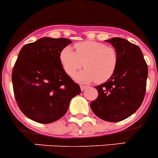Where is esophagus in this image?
Here are the masks:
<instances>
[{
    "label": "esophagus",
    "instance_id": "34e87169",
    "mask_svg": "<svg viewBox=\"0 0 158 158\" xmlns=\"http://www.w3.org/2000/svg\"><path fill=\"white\" fill-rule=\"evenodd\" d=\"M87 87L88 86H86V85H80V88H81V90H82V91H84V90H85Z\"/></svg>",
    "mask_w": 158,
    "mask_h": 158
}]
</instances>
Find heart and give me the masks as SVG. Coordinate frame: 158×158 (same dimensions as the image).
Segmentation results:
<instances>
[{"mask_svg": "<svg viewBox=\"0 0 158 158\" xmlns=\"http://www.w3.org/2000/svg\"><path fill=\"white\" fill-rule=\"evenodd\" d=\"M76 52L70 46L64 47L59 54L62 68L72 76L82 66L83 71L75 76L76 80L97 83L106 82L114 74L118 64L116 50L94 41H84L75 45Z\"/></svg>", "mask_w": 158, "mask_h": 158, "instance_id": "1", "label": "heart"}]
</instances>
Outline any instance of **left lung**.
<instances>
[{"label": "left lung", "mask_w": 158, "mask_h": 158, "mask_svg": "<svg viewBox=\"0 0 158 158\" xmlns=\"http://www.w3.org/2000/svg\"><path fill=\"white\" fill-rule=\"evenodd\" d=\"M118 54L114 74L104 83L96 86L98 97L90 107L99 118L108 122H119L134 114L145 96L148 65L137 45L122 38L106 40Z\"/></svg>", "instance_id": "obj_1"}]
</instances>
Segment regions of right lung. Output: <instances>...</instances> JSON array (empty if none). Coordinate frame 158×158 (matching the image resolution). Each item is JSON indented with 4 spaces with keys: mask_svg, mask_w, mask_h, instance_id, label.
Here are the masks:
<instances>
[{
    "mask_svg": "<svg viewBox=\"0 0 158 158\" xmlns=\"http://www.w3.org/2000/svg\"><path fill=\"white\" fill-rule=\"evenodd\" d=\"M72 41L48 37L24 45L12 71L14 93L20 110L29 119L50 123L65 114L69 102L81 93L59 59Z\"/></svg>",
    "mask_w": 158,
    "mask_h": 158,
    "instance_id": "obj_1",
    "label": "right lung"
}]
</instances>
